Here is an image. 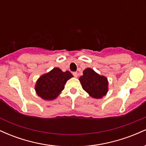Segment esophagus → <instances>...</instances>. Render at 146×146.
Wrapping results in <instances>:
<instances>
[{"instance_id":"obj_1","label":"esophagus","mask_w":146,"mask_h":146,"mask_svg":"<svg viewBox=\"0 0 146 146\" xmlns=\"http://www.w3.org/2000/svg\"><path fill=\"white\" fill-rule=\"evenodd\" d=\"M73 75H74V77L75 78H77V77H78V72H73Z\"/></svg>"}]
</instances>
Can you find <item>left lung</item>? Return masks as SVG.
<instances>
[{"label": "left lung", "instance_id": "8db88e82", "mask_svg": "<svg viewBox=\"0 0 146 146\" xmlns=\"http://www.w3.org/2000/svg\"><path fill=\"white\" fill-rule=\"evenodd\" d=\"M79 80L83 89L92 98L100 99L108 92L107 78L98 74L92 68H86Z\"/></svg>", "mask_w": 146, "mask_h": 146}]
</instances>
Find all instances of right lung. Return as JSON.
<instances>
[{
  "label": "right lung",
  "instance_id": "add662e5",
  "mask_svg": "<svg viewBox=\"0 0 146 146\" xmlns=\"http://www.w3.org/2000/svg\"><path fill=\"white\" fill-rule=\"evenodd\" d=\"M72 77L73 75L68 71L63 72L59 68H54L38 80L35 87L37 95L45 100H54Z\"/></svg>",
  "mask_w": 146,
  "mask_h": 146
}]
</instances>
